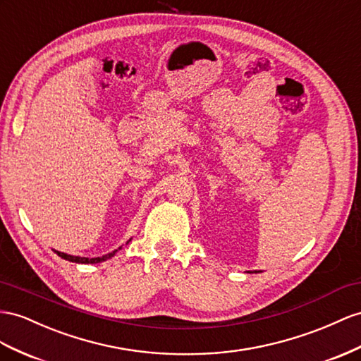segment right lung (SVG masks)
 Wrapping results in <instances>:
<instances>
[{"instance_id":"right-lung-1","label":"right lung","mask_w":361,"mask_h":361,"mask_svg":"<svg viewBox=\"0 0 361 361\" xmlns=\"http://www.w3.org/2000/svg\"><path fill=\"white\" fill-rule=\"evenodd\" d=\"M56 252V250H54ZM116 252L117 250H114V252H111V253H108V255H105V256H102V257H79V256H71V255H67V253H61V252H56V255L58 256H61V257H63V259H67V261H70V262H78V264H97V262H102V261H106V259H109V257H113L114 255H116Z\"/></svg>"}]
</instances>
